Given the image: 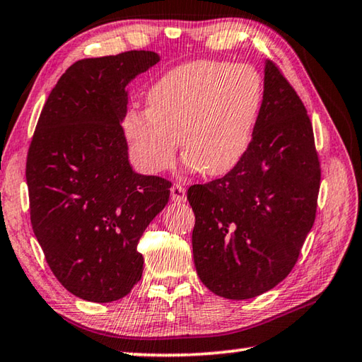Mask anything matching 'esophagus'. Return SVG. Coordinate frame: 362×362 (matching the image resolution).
Returning <instances> with one entry per match:
<instances>
[{"label":"esophagus","mask_w":362,"mask_h":362,"mask_svg":"<svg viewBox=\"0 0 362 362\" xmlns=\"http://www.w3.org/2000/svg\"><path fill=\"white\" fill-rule=\"evenodd\" d=\"M170 199H173L174 203H185L187 201L185 188L182 185H173V188H170Z\"/></svg>","instance_id":"1"}]
</instances>
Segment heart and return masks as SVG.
I'll return each mask as SVG.
<instances>
[{"mask_svg": "<svg viewBox=\"0 0 362 362\" xmlns=\"http://www.w3.org/2000/svg\"><path fill=\"white\" fill-rule=\"evenodd\" d=\"M262 103L263 81L252 66L199 60L153 84L148 110H129L122 131L134 163L146 174L173 164L180 139L188 169L220 177L246 155Z\"/></svg>", "mask_w": 362, "mask_h": 362, "instance_id": "obj_1", "label": "heart"}]
</instances>
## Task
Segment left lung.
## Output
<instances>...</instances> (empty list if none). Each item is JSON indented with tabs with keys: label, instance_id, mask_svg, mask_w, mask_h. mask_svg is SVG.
I'll return each mask as SVG.
<instances>
[{
	"label": "left lung",
	"instance_id": "1",
	"mask_svg": "<svg viewBox=\"0 0 362 362\" xmlns=\"http://www.w3.org/2000/svg\"><path fill=\"white\" fill-rule=\"evenodd\" d=\"M321 168L306 108L272 60L252 142L222 179L188 188L196 273L216 296L273 289L297 263L315 223Z\"/></svg>",
	"mask_w": 362,
	"mask_h": 362
}]
</instances>
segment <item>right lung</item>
Here are the masks:
<instances>
[{"mask_svg": "<svg viewBox=\"0 0 362 362\" xmlns=\"http://www.w3.org/2000/svg\"><path fill=\"white\" fill-rule=\"evenodd\" d=\"M158 62L151 51L78 60L49 94L30 144L33 233L59 283L88 302H115L139 283V240L169 201V180L132 170L121 127L126 86Z\"/></svg>", "mask_w": 362, "mask_h": 362, "instance_id": "right-lung-1", "label": "right lung"}]
</instances>
